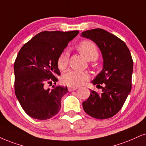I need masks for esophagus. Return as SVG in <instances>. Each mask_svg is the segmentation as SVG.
<instances>
[{
  "label": "esophagus",
  "mask_w": 146,
  "mask_h": 146,
  "mask_svg": "<svg viewBox=\"0 0 146 146\" xmlns=\"http://www.w3.org/2000/svg\"><path fill=\"white\" fill-rule=\"evenodd\" d=\"M76 89H78V87H68V91H76Z\"/></svg>",
  "instance_id": "34e87169"
}]
</instances>
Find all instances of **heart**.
Wrapping results in <instances>:
<instances>
[{
  "label": "heart",
  "instance_id": "obj_1",
  "mask_svg": "<svg viewBox=\"0 0 146 146\" xmlns=\"http://www.w3.org/2000/svg\"><path fill=\"white\" fill-rule=\"evenodd\" d=\"M78 50L80 54L88 61L95 60L98 57V51L95 44L90 40L82 41L78 46ZM68 51H64L59 55L57 65L59 69L64 70L68 63ZM89 78L87 72L75 70H68L64 74L62 80L64 83L70 87H78L81 85Z\"/></svg>",
  "mask_w": 146,
  "mask_h": 146
}]
</instances>
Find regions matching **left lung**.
<instances>
[{
	"instance_id": "obj_1",
	"label": "left lung",
	"mask_w": 146,
	"mask_h": 146,
	"mask_svg": "<svg viewBox=\"0 0 146 146\" xmlns=\"http://www.w3.org/2000/svg\"><path fill=\"white\" fill-rule=\"evenodd\" d=\"M81 36L93 41L100 49L103 68L91 82L101 88L82 103L84 111L98 119L114 116L122 108L131 90L133 62L129 48L123 40L103 29L82 32Z\"/></svg>"
}]
</instances>
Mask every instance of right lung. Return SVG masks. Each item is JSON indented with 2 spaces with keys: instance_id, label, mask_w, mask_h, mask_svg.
Masks as SVG:
<instances>
[{
  "instance_id": "add662e5",
  "label": "right lung",
  "mask_w": 146,
  "mask_h": 146,
  "mask_svg": "<svg viewBox=\"0 0 146 146\" xmlns=\"http://www.w3.org/2000/svg\"><path fill=\"white\" fill-rule=\"evenodd\" d=\"M70 32L44 31L34 36L19 51L14 63L15 93L25 112L38 120L51 118L59 112L67 87L46 88L56 84L60 75L57 62L68 42L78 35Z\"/></svg>"
}]
</instances>
